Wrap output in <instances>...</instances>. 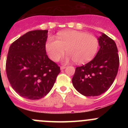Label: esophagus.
<instances>
[{"label":"esophagus","instance_id":"34e87169","mask_svg":"<svg viewBox=\"0 0 128 128\" xmlns=\"http://www.w3.org/2000/svg\"><path fill=\"white\" fill-rule=\"evenodd\" d=\"M66 66H60V70H64V69H66Z\"/></svg>","mask_w":128,"mask_h":128}]
</instances>
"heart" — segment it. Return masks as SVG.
Here are the masks:
<instances>
[{
	"mask_svg": "<svg viewBox=\"0 0 128 128\" xmlns=\"http://www.w3.org/2000/svg\"><path fill=\"white\" fill-rule=\"evenodd\" d=\"M56 38L49 37L45 42L46 53L53 61H58L66 50L68 54L64 58V62L73 60L76 64H85L95 57L98 49V38L86 32L65 31L58 33Z\"/></svg>",
	"mask_w": 128,
	"mask_h": 128,
	"instance_id": "heart-1",
	"label": "heart"
}]
</instances>
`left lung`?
<instances>
[{"label": "left lung", "instance_id": "obj_1", "mask_svg": "<svg viewBox=\"0 0 128 128\" xmlns=\"http://www.w3.org/2000/svg\"><path fill=\"white\" fill-rule=\"evenodd\" d=\"M100 50L85 65L77 67L72 82L82 95L95 96L106 92L114 82L120 64L118 49L112 38L102 33L98 38Z\"/></svg>", "mask_w": 128, "mask_h": 128}]
</instances>
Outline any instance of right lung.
<instances>
[{"label":"right lung","instance_id":"1","mask_svg":"<svg viewBox=\"0 0 128 128\" xmlns=\"http://www.w3.org/2000/svg\"><path fill=\"white\" fill-rule=\"evenodd\" d=\"M48 30L27 32L9 48L6 72L10 85L20 96L38 100L53 87L60 67L45 50Z\"/></svg>","mask_w":128,"mask_h":128}]
</instances>
